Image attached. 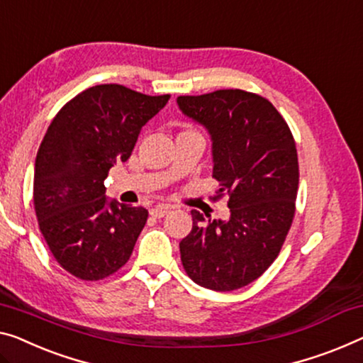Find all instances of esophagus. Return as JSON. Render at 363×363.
<instances>
[{
	"mask_svg": "<svg viewBox=\"0 0 363 363\" xmlns=\"http://www.w3.org/2000/svg\"><path fill=\"white\" fill-rule=\"evenodd\" d=\"M169 210H171L169 205H156V207L150 210V215L155 216V218H163Z\"/></svg>",
	"mask_w": 363,
	"mask_h": 363,
	"instance_id": "1",
	"label": "esophagus"
}]
</instances>
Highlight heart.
I'll return each mask as SVG.
<instances>
[{
    "label": "heart",
    "mask_w": 363,
    "mask_h": 363,
    "mask_svg": "<svg viewBox=\"0 0 363 363\" xmlns=\"http://www.w3.org/2000/svg\"><path fill=\"white\" fill-rule=\"evenodd\" d=\"M182 133H196V132H192V130H184Z\"/></svg>",
    "instance_id": "heart-1"
}]
</instances>
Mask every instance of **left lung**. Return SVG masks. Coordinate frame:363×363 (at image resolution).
Masks as SVG:
<instances>
[{"label":"left lung","instance_id":"8db88e82","mask_svg":"<svg viewBox=\"0 0 363 363\" xmlns=\"http://www.w3.org/2000/svg\"><path fill=\"white\" fill-rule=\"evenodd\" d=\"M177 106L212 137L213 200L228 194V220L192 210V230L179 242L189 277L231 291L261 277L277 259L295 216L298 156L294 135L266 97L242 89L179 96Z\"/></svg>","mask_w":363,"mask_h":363}]
</instances>
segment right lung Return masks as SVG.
<instances>
[{
    "label": "right lung",
    "mask_w": 363,
    "mask_h": 363,
    "mask_svg": "<svg viewBox=\"0 0 363 363\" xmlns=\"http://www.w3.org/2000/svg\"><path fill=\"white\" fill-rule=\"evenodd\" d=\"M97 84L67 102L37 151L34 208L55 261L81 280H102L132 256L148 210L106 197L104 179L130 158L140 130L169 101Z\"/></svg>",
    "instance_id": "obj_1"
}]
</instances>
